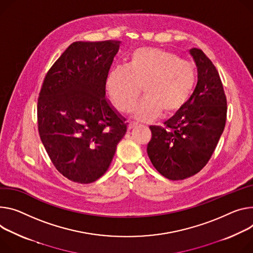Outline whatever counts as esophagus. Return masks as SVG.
<instances>
[{"label": "esophagus", "instance_id": "1", "mask_svg": "<svg viewBox=\"0 0 253 253\" xmlns=\"http://www.w3.org/2000/svg\"><path fill=\"white\" fill-rule=\"evenodd\" d=\"M137 126H138V124H137V123H129L128 124V129H134V128H136Z\"/></svg>", "mask_w": 253, "mask_h": 253}]
</instances>
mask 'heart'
Returning a JSON list of instances; mask_svg holds the SVG:
<instances>
[{
	"label": "heart",
	"instance_id": "b5f03b06",
	"mask_svg": "<svg viewBox=\"0 0 253 253\" xmlns=\"http://www.w3.org/2000/svg\"><path fill=\"white\" fill-rule=\"evenodd\" d=\"M197 80L195 67L176 54L155 47L133 50L127 67H116L110 73L107 88L118 110L130 112L143 86L144 98L137 104L136 120L151 122L171 116L190 100Z\"/></svg>",
	"mask_w": 253,
	"mask_h": 253
}]
</instances>
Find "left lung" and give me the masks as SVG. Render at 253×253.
<instances>
[{"instance_id":"8db88e82","label":"left lung","mask_w":253,"mask_h":253,"mask_svg":"<svg viewBox=\"0 0 253 253\" xmlns=\"http://www.w3.org/2000/svg\"><path fill=\"white\" fill-rule=\"evenodd\" d=\"M198 82L188 103L165 122L150 126L147 154L156 170L171 180L198 173L211 158L224 131L227 101L212 61L198 48L190 49Z\"/></svg>"}]
</instances>
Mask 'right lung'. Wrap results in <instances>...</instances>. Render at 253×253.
Instances as JSON below:
<instances>
[{
  "instance_id": "right-lung-1",
  "label": "right lung",
  "mask_w": 253,
  "mask_h": 253,
  "mask_svg": "<svg viewBox=\"0 0 253 253\" xmlns=\"http://www.w3.org/2000/svg\"><path fill=\"white\" fill-rule=\"evenodd\" d=\"M121 41L72 43L45 76L38 132L56 169L75 182L97 180L127 132L108 99L107 80Z\"/></svg>"
}]
</instances>
